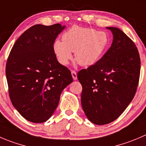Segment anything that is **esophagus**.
<instances>
[{
	"mask_svg": "<svg viewBox=\"0 0 146 146\" xmlns=\"http://www.w3.org/2000/svg\"><path fill=\"white\" fill-rule=\"evenodd\" d=\"M71 74H72V77H73V80H76L77 79V73L75 70H71Z\"/></svg>",
	"mask_w": 146,
	"mask_h": 146,
	"instance_id": "34e87169",
	"label": "esophagus"
}]
</instances>
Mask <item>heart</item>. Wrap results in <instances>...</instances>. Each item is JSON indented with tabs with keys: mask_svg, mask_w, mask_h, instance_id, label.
<instances>
[{
	"mask_svg": "<svg viewBox=\"0 0 146 146\" xmlns=\"http://www.w3.org/2000/svg\"><path fill=\"white\" fill-rule=\"evenodd\" d=\"M62 39L63 41L56 40L53 47L58 61L62 65H67L73 58L71 52H75V59L80 66H92L100 59L108 44L105 32L77 25L65 32Z\"/></svg>",
	"mask_w": 146,
	"mask_h": 146,
	"instance_id": "b5f03b06",
	"label": "heart"
}]
</instances>
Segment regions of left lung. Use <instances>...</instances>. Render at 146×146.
I'll return each mask as SVG.
<instances>
[{
	"instance_id": "obj_1",
	"label": "left lung",
	"mask_w": 146,
	"mask_h": 146,
	"mask_svg": "<svg viewBox=\"0 0 146 146\" xmlns=\"http://www.w3.org/2000/svg\"><path fill=\"white\" fill-rule=\"evenodd\" d=\"M107 28L113 35L111 48L77 75L83 88L82 107L89 121L96 125L110 123L123 113L136 93L141 72L134 42L119 28Z\"/></svg>"
}]
</instances>
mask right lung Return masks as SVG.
<instances>
[{"instance_id": "right-lung-1", "label": "right lung", "mask_w": 146, "mask_h": 146, "mask_svg": "<svg viewBox=\"0 0 146 146\" xmlns=\"http://www.w3.org/2000/svg\"><path fill=\"white\" fill-rule=\"evenodd\" d=\"M65 28L60 24H38L25 31L8 56L5 74L12 104L33 123L51 117L60 93L72 83L70 70L57 60L53 43Z\"/></svg>"}]
</instances>
